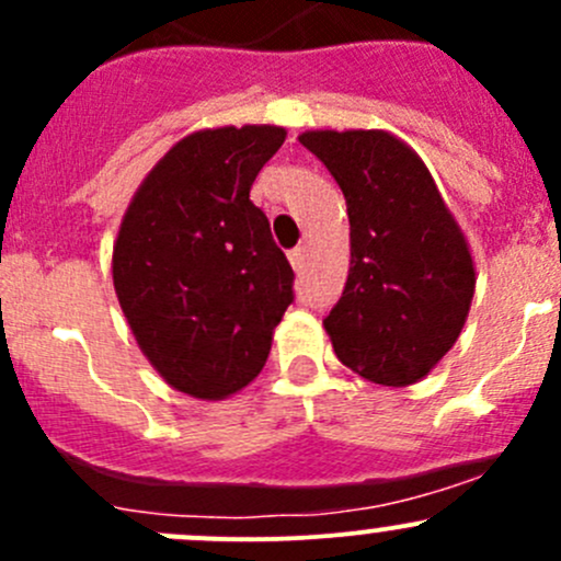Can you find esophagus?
Segmentation results:
<instances>
[{
  "instance_id": "34e87169",
  "label": "esophagus",
  "mask_w": 561,
  "mask_h": 561,
  "mask_svg": "<svg viewBox=\"0 0 561 561\" xmlns=\"http://www.w3.org/2000/svg\"><path fill=\"white\" fill-rule=\"evenodd\" d=\"M290 263L296 271H304V265H307V249L304 247L290 249Z\"/></svg>"
}]
</instances>
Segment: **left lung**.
<instances>
[{
  "mask_svg": "<svg viewBox=\"0 0 561 561\" xmlns=\"http://www.w3.org/2000/svg\"><path fill=\"white\" fill-rule=\"evenodd\" d=\"M350 217V274L322 325L344 366L412 386L461 333L474 293L467 241L421 157L382 129L304 133Z\"/></svg>",
  "mask_w": 561,
  "mask_h": 561,
  "instance_id": "1",
  "label": "left lung"
}]
</instances>
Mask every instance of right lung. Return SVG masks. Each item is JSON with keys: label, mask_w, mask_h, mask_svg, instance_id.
<instances>
[{"label": "right lung", "mask_w": 561, "mask_h": 561, "mask_svg": "<svg viewBox=\"0 0 561 561\" xmlns=\"http://www.w3.org/2000/svg\"><path fill=\"white\" fill-rule=\"evenodd\" d=\"M285 144L271 124L179 140L135 192L113 247V287L168 386L225 399L265 366L293 274L268 217L249 201Z\"/></svg>", "instance_id": "obj_1"}]
</instances>
